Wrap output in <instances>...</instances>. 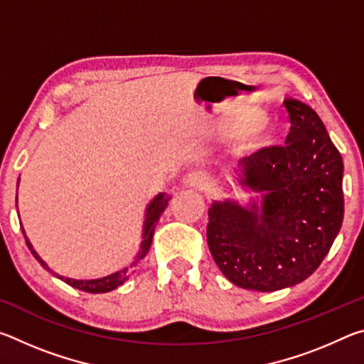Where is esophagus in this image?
Listing matches in <instances>:
<instances>
[{"label":"esophagus","mask_w":364,"mask_h":364,"mask_svg":"<svg viewBox=\"0 0 364 364\" xmlns=\"http://www.w3.org/2000/svg\"><path fill=\"white\" fill-rule=\"evenodd\" d=\"M204 186H205V178L200 173H191L186 180H184V188L191 191L204 189Z\"/></svg>","instance_id":"esophagus-1"}]
</instances>
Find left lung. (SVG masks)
I'll list each match as a JSON object with an SVG mask.
<instances>
[{
  "mask_svg": "<svg viewBox=\"0 0 364 364\" xmlns=\"http://www.w3.org/2000/svg\"><path fill=\"white\" fill-rule=\"evenodd\" d=\"M284 147L241 160L236 178L249 200H213L207 242L234 286L273 292L315 273L343 221V162L323 120L305 102L284 101Z\"/></svg>",
  "mask_w": 364,
  "mask_h": 364,
  "instance_id": "left-lung-1",
  "label": "left lung"
}]
</instances>
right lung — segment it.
Segmentation results:
<instances>
[{"mask_svg":"<svg viewBox=\"0 0 364 364\" xmlns=\"http://www.w3.org/2000/svg\"><path fill=\"white\" fill-rule=\"evenodd\" d=\"M21 180V178H19ZM17 188H19V183H17ZM171 199V196H168L167 193H159L154 199L147 204L146 207V212H144V223H143V236H141V244H139V250L138 254L134 255L133 262L130 263V267L123 268L120 271H115V273L109 274V276H104V278H97V279H72V278H65V276H60L58 274L56 271H53L51 268L48 267V263L43 260V258L36 254V250L33 249L32 242L28 241L26 230L22 228V234L23 237H26V242H27V247L32 252V255L36 258V262H38L43 268L46 271H49L53 276H56L60 281H64L65 284H69L72 287L78 289V291H83V292H90V294H104V292H110L117 289L119 286H122L123 282H125L128 278H130V274L133 273V269L138 267V264L144 260L146 255L149 254V249H151V244H152V237H154V231H156V226H157V221L162 217V213L165 212V208L168 207V202ZM16 202H17V196H16Z\"/></svg>","mask_w":364,"mask_h":364,"instance_id":"right-lung-1","label":"right lung"}]
</instances>
